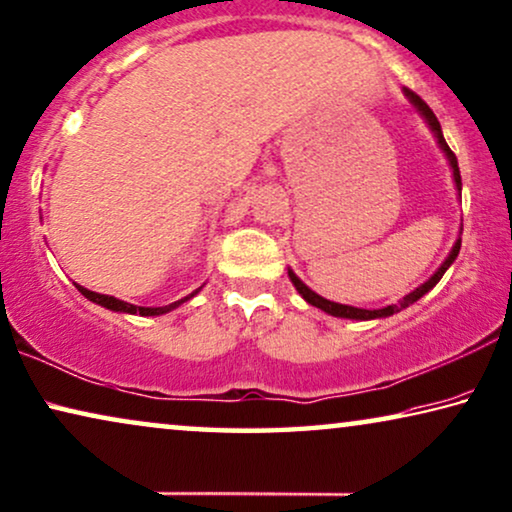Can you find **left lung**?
I'll return each mask as SVG.
<instances>
[{
    "label": "left lung",
    "instance_id": "left-lung-1",
    "mask_svg": "<svg viewBox=\"0 0 512 512\" xmlns=\"http://www.w3.org/2000/svg\"><path fill=\"white\" fill-rule=\"evenodd\" d=\"M404 92H406V96H409V99H411L413 106H416V108L420 110L422 117H425L427 124H429V129L434 131V136H436V140H439L441 150L446 152V157H448V161H450V166H453V177H455V184H457V189L462 191V177H459L457 157H455V152L450 150V147H448L446 138H443V133H441V124H439V120H436V115L432 113V108H429L427 103L422 101L416 92H411V90H404ZM459 247H462V240H457V242H455V247H453V251H450V256L446 258V261H443L441 268L436 270V272L432 274V277H429V279L425 281V284L418 286L416 291L406 295L404 300H399L397 305H388V307H383V309H358V307L339 305V302H330V300L321 298V295H316L314 291H311L309 286L302 284V281H300L298 277H295V274H293L291 270H288V277H291L293 286L298 288V293L302 295V298H305V300L309 302V305H314V307H318V309L328 311L330 316H339V318H355V321H369V318H385V316H392V314H397V311H402V309H406V307H409V305H413V302H418V300L422 298V295H425L427 291H432V288H434L436 284H439V279L443 277V274H446V270L450 268V265H453V261H455L457 254H459Z\"/></svg>",
    "mask_w": 512,
    "mask_h": 512
}]
</instances>
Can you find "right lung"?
I'll return each instance as SVG.
<instances>
[{"instance_id":"add662e5","label":"right lung","mask_w":512,"mask_h":512,"mask_svg":"<svg viewBox=\"0 0 512 512\" xmlns=\"http://www.w3.org/2000/svg\"><path fill=\"white\" fill-rule=\"evenodd\" d=\"M78 291L83 293L87 300L96 302V305H101V307H106V309H113V311H124V314H140V316H159V314H166V311L175 309L177 305H182L184 300L194 298V295L198 293V291L191 293V295H187V298H184V300H177V302H173V305H166V307H136V305H129V302H124V300L113 298V295H101V293L87 291V288H83V286H78Z\"/></svg>"}]
</instances>
